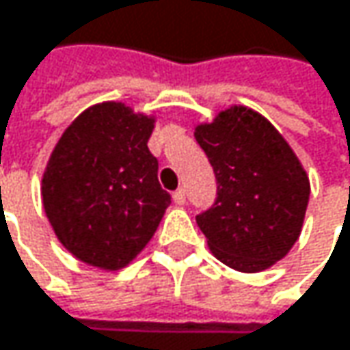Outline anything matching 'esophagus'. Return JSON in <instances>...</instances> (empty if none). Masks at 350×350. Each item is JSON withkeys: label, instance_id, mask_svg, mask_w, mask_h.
I'll return each instance as SVG.
<instances>
[{"label": "esophagus", "instance_id": "esophagus-1", "mask_svg": "<svg viewBox=\"0 0 350 350\" xmlns=\"http://www.w3.org/2000/svg\"><path fill=\"white\" fill-rule=\"evenodd\" d=\"M172 200L176 204H184L186 202V190L184 188H178L174 194H172Z\"/></svg>", "mask_w": 350, "mask_h": 350}]
</instances>
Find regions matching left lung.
Listing matches in <instances>:
<instances>
[{
	"mask_svg": "<svg viewBox=\"0 0 350 350\" xmlns=\"http://www.w3.org/2000/svg\"><path fill=\"white\" fill-rule=\"evenodd\" d=\"M217 178L215 204L196 217L225 265L257 273L298 241L310 180L282 133L257 111L233 105L194 129Z\"/></svg>",
	"mask_w": 350,
	"mask_h": 350,
	"instance_id": "obj_1",
	"label": "left lung"
}]
</instances>
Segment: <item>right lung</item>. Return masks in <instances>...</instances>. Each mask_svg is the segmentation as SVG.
<instances>
[{"instance_id": "obj_1", "label": "right lung", "mask_w": 350, "mask_h": 350, "mask_svg": "<svg viewBox=\"0 0 350 350\" xmlns=\"http://www.w3.org/2000/svg\"><path fill=\"white\" fill-rule=\"evenodd\" d=\"M154 115L119 101L85 109L60 135L42 176L44 213L79 261L117 271L154 237L170 194L148 150Z\"/></svg>"}]
</instances>
